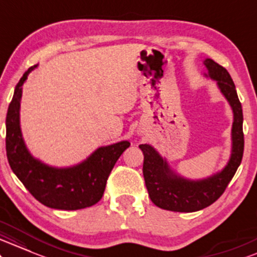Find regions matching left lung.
I'll list each match as a JSON object with an SVG mask.
<instances>
[{"instance_id": "left-lung-1", "label": "left lung", "mask_w": 257, "mask_h": 257, "mask_svg": "<svg viewBox=\"0 0 257 257\" xmlns=\"http://www.w3.org/2000/svg\"><path fill=\"white\" fill-rule=\"evenodd\" d=\"M204 65L208 75L218 81V85L230 102L233 110L234 121L232 127V154L228 164L221 172L208 179L191 182L176 176L153 147L141 144L144 154L143 176L150 200L159 208L172 212H197L213 204L225 192L228 183L239 167L244 153L243 110L238 98L236 86L227 69L212 59H207Z\"/></svg>"}]
</instances>
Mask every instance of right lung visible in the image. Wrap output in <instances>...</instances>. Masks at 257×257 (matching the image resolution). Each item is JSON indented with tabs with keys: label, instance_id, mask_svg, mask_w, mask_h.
Wrapping results in <instances>:
<instances>
[{
	"label": "right lung",
	"instance_id": "obj_1",
	"mask_svg": "<svg viewBox=\"0 0 257 257\" xmlns=\"http://www.w3.org/2000/svg\"><path fill=\"white\" fill-rule=\"evenodd\" d=\"M35 67L36 65L27 69L15 86L6 116V152L9 166L30 194L44 206L61 210L91 207L103 196L108 177L130 143L123 141L98 148L86 161L71 168H53L33 159L21 137L19 108L21 86Z\"/></svg>",
	"mask_w": 257,
	"mask_h": 257
}]
</instances>
